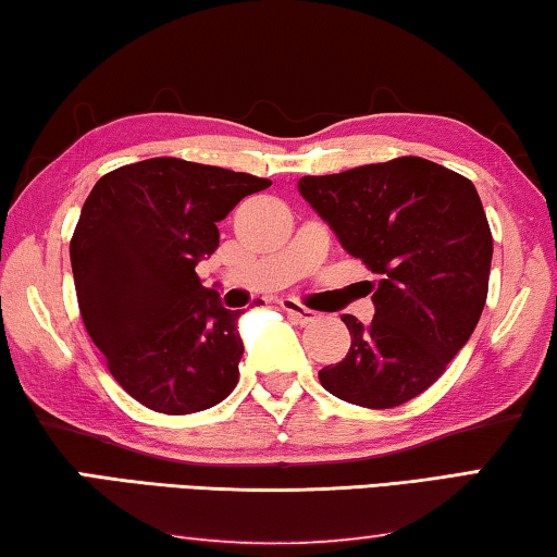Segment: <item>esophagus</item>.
I'll list each match as a JSON object with an SVG mask.
<instances>
[{"label": "esophagus", "mask_w": 557, "mask_h": 557, "mask_svg": "<svg viewBox=\"0 0 557 557\" xmlns=\"http://www.w3.org/2000/svg\"><path fill=\"white\" fill-rule=\"evenodd\" d=\"M281 308H284L290 319L298 323H313L319 319V313L311 311V308H306L301 301H296V298H281Z\"/></svg>", "instance_id": "esophagus-1"}]
</instances>
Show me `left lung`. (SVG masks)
Listing matches in <instances>:
<instances>
[{"label":"left lung","instance_id":"obj_1","mask_svg":"<svg viewBox=\"0 0 557 557\" xmlns=\"http://www.w3.org/2000/svg\"><path fill=\"white\" fill-rule=\"evenodd\" d=\"M344 249L379 273L375 315H341L350 348L319 371L346 404L383 410L421 396L468 344L487 298L493 236L470 178L421 157L298 178Z\"/></svg>","mask_w":557,"mask_h":557}]
</instances>
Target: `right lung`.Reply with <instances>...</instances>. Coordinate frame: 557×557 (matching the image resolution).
<instances>
[{
	"instance_id": "1",
	"label": "right lung",
	"mask_w": 557,
	"mask_h": 557,
	"mask_svg": "<svg viewBox=\"0 0 557 557\" xmlns=\"http://www.w3.org/2000/svg\"><path fill=\"white\" fill-rule=\"evenodd\" d=\"M269 186L174 157L119 166L94 184L70 244L76 301L109 373L141 406L199 413L236 388L242 313L201 286L196 263L216 251L219 221Z\"/></svg>"
}]
</instances>
